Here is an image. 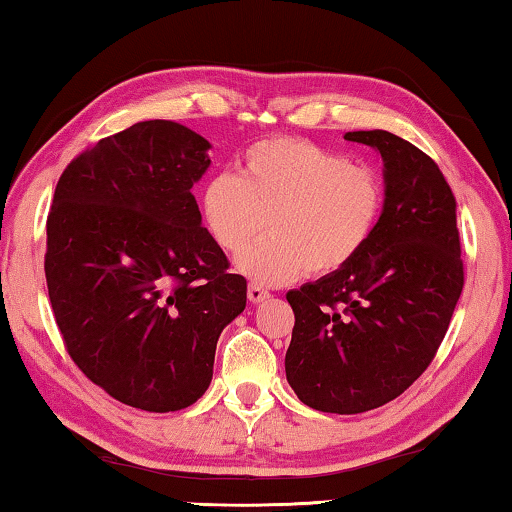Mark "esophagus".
Here are the masks:
<instances>
[{
  "label": "esophagus",
  "mask_w": 512,
  "mask_h": 512,
  "mask_svg": "<svg viewBox=\"0 0 512 512\" xmlns=\"http://www.w3.org/2000/svg\"><path fill=\"white\" fill-rule=\"evenodd\" d=\"M268 296H271V293H268L264 287H259V284H250V287H248V300L250 302H262Z\"/></svg>",
  "instance_id": "obj_1"
}]
</instances>
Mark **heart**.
Here are the masks:
<instances>
[{"instance_id": "b5f03b06", "label": "heart", "mask_w": 512, "mask_h": 512, "mask_svg": "<svg viewBox=\"0 0 512 512\" xmlns=\"http://www.w3.org/2000/svg\"><path fill=\"white\" fill-rule=\"evenodd\" d=\"M386 205L384 176L370 164L298 137H268L244 153L241 178L216 173L201 194L205 228L225 253L239 257L259 284L302 273L334 275L375 237Z\"/></svg>"}]
</instances>
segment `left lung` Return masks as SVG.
Wrapping results in <instances>:
<instances>
[{
    "label": "left lung",
    "mask_w": 512,
    "mask_h": 512,
    "mask_svg": "<svg viewBox=\"0 0 512 512\" xmlns=\"http://www.w3.org/2000/svg\"><path fill=\"white\" fill-rule=\"evenodd\" d=\"M345 140L381 153L384 214L348 268L287 293L296 325L284 368L300 402L352 415L395 400L429 368L465 277L456 198L438 164L388 131Z\"/></svg>",
    "instance_id": "left-lung-1"
}]
</instances>
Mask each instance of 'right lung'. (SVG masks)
Listing matches in <instances>:
<instances>
[{"label": "right lung", "instance_id": "right-lung-1", "mask_svg": "<svg viewBox=\"0 0 512 512\" xmlns=\"http://www.w3.org/2000/svg\"><path fill=\"white\" fill-rule=\"evenodd\" d=\"M207 149L176 121H140L67 164L47 216L45 275L65 350L142 411L194 404L219 334L246 307V277L228 271L192 194Z\"/></svg>", "mask_w": 512, "mask_h": 512}]
</instances>
